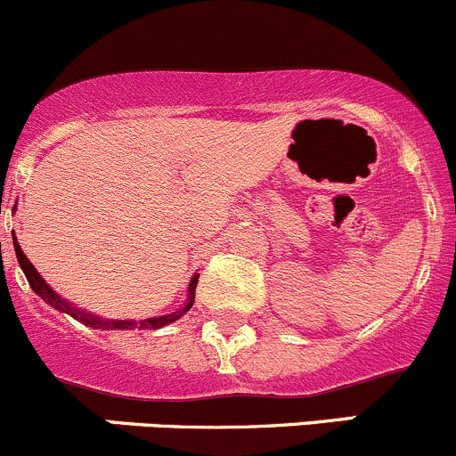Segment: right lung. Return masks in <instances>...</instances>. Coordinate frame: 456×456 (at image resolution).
Wrapping results in <instances>:
<instances>
[{
    "instance_id": "add662e5",
    "label": "right lung",
    "mask_w": 456,
    "mask_h": 456,
    "mask_svg": "<svg viewBox=\"0 0 456 456\" xmlns=\"http://www.w3.org/2000/svg\"><path fill=\"white\" fill-rule=\"evenodd\" d=\"M15 252H17V261H19V265H21L23 274H26L28 283H30V288L35 289V292L39 294L45 303H50L54 309H59V312L69 314V316L77 318L78 322L94 327V330H159V327L168 325V322H175L177 318L184 316V314L189 312L195 303V285H197V279H200V274H195L193 279H191L189 300H186V305L180 309V312L167 314V316H159V318H147V321H110V318H98V316H92V314H87V312H81V309H77L74 305L65 303L63 298L56 297V294L53 292V288H48V283H45V281L39 276V272L35 270V265L26 259V255H23L21 246L17 243V239H15Z\"/></svg>"
}]
</instances>
